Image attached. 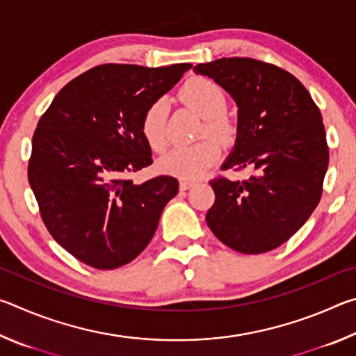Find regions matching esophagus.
I'll return each instance as SVG.
<instances>
[{
  "label": "esophagus",
  "mask_w": 356,
  "mask_h": 356,
  "mask_svg": "<svg viewBox=\"0 0 356 356\" xmlns=\"http://www.w3.org/2000/svg\"><path fill=\"white\" fill-rule=\"evenodd\" d=\"M195 185V182H193V180H185V179H182L179 182V188L180 190H188V188H191V186Z\"/></svg>",
  "instance_id": "esophagus-1"
}]
</instances>
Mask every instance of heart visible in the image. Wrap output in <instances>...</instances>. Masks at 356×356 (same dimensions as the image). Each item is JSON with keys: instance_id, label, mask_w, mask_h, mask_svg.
<instances>
[{"instance_id": "b5f03b06", "label": "heart", "mask_w": 356, "mask_h": 356, "mask_svg": "<svg viewBox=\"0 0 356 356\" xmlns=\"http://www.w3.org/2000/svg\"><path fill=\"white\" fill-rule=\"evenodd\" d=\"M180 100L204 119L200 136H213L220 143H232L237 135V124L226 111L227 95L220 84L204 76H195L180 89ZM168 104L159 99L150 104L141 118V134L147 146L161 152L168 144L166 135ZM220 156V147L213 140L206 138L191 146L174 147L161 156L159 170L168 176L196 179L206 172Z\"/></svg>"}]
</instances>
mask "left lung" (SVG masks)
Instances as JSON below:
<instances>
[{
    "label": "left lung",
    "instance_id": "obj_1",
    "mask_svg": "<svg viewBox=\"0 0 356 356\" xmlns=\"http://www.w3.org/2000/svg\"><path fill=\"white\" fill-rule=\"evenodd\" d=\"M195 72L213 78L238 106L236 146L221 170L254 171L242 182L210 180V231L245 254L278 248L322 197L330 152L321 110L292 74L259 59L221 58Z\"/></svg>",
    "mask_w": 356,
    "mask_h": 356
}]
</instances>
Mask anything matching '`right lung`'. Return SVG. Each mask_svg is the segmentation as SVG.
<instances>
[{"label": "right lung", "instance_id": "right-lung-1", "mask_svg": "<svg viewBox=\"0 0 356 356\" xmlns=\"http://www.w3.org/2000/svg\"><path fill=\"white\" fill-rule=\"evenodd\" d=\"M191 64H102L56 94L33 136L28 180L51 237L78 261L113 270L141 254L177 179H125L152 165L141 118Z\"/></svg>", "mask_w": 356, "mask_h": 356}]
</instances>
